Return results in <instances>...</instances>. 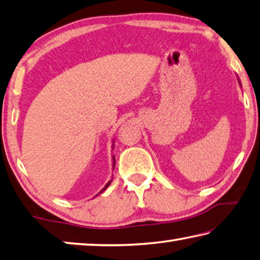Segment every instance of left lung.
<instances>
[{
	"label": "left lung",
	"mask_w": 260,
	"mask_h": 260,
	"mask_svg": "<svg viewBox=\"0 0 260 260\" xmlns=\"http://www.w3.org/2000/svg\"><path fill=\"white\" fill-rule=\"evenodd\" d=\"M239 83H240V85H241V82H240V80H239Z\"/></svg>",
	"instance_id": "8db88e82"
}]
</instances>
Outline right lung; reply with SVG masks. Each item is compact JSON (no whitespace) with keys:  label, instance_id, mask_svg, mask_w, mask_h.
I'll list each match as a JSON object with an SVG mask.
<instances>
[{"label":"right lung","instance_id":"add662e5","mask_svg":"<svg viewBox=\"0 0 260 260\" xmlns=\"http://www.w3.org/2000/svg\"><path fill=\"white\" fill-rule=\"evenodd\" d=\"M114 143H115V142H114V140H113V144H112V149L114 148ZM112 160H113V169H114V168H115V157H114V156H113V157H112ZM112 180H113V179H112ZM112 180H109V181H108V183H107L106 185H105V187H104V188H103L102 190H100V192H99V193H103V192H104V190H105V189H106V188L108 187V186H109V185H111V183H112ZM99 193H98V194H99ZM98 194H97V195H98ZM97 195H95V197H97Z\"/></svg>","mask_w":260,"mask_h":260}]
</instances>
